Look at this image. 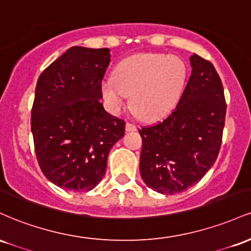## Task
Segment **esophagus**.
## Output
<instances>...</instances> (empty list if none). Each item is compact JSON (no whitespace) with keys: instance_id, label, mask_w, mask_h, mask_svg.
<instances>
[{"instance_id":"esophagus-1","label":"esophagus","mask_w":251,"mask_h":251,"mask_svg":"<svg viewBox=\"0 0 251 251\" xmlns=\"http://www.w3.org/2000/svg\"><path fill=\"white\" fill-rule=\"evenodd\" d=\"M126 131H128V132L137 131V126L132 123H126Z\"/></svg>"}]
</instances>
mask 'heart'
Listing matches in <instances>:
<instances>
[{
  "label": "heart",
  "instance_id": "obj_1",
  "mask_svg": "<svg viewBox=\"0 0 251 251\" xmlns=\"http://www.w3.org/2000/svg\"><path fill=\"white\" fill-rule=\"evenodd\" d=\"M186 80L185 63L178 56L142 53L118 65L113 79L102 85L108 107L120 111L131 96L132 111L140 119L157 120L174 109Z\"/></svg>",
  "mask_w": 251,
  "mask_h": 251
}]
</instances>
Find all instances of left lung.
Masks as SVG:
<instances>
[{"label": "left lung", "mask_w": 251, "mask_h": 251, "mask_svg": "<svg viewBox=\"0 0 251 251\" xmlns=\"http://www.w3.org/2000/svg\"><path fill=\"white\" fill-rule=\"evenodd\" d=\"M192 72L177 106L162 122L139 128L140 175L149 188L175 195L195 185L217 159L226 103L209 60L190 57Z\"/></svg>", "instance_id": "left-lung-1"}]
</instances>
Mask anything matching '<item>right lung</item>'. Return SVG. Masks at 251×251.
Segmentation results:
<instances>
[{
  "label": "right lung",
  "mask_w": 251,
  "mask_h": 251,
  "mask_svg": "<svg viewBox=\"0 0 251 251\" xmlns=\"http://www.w3.org/2000/svg\"><path fill=\"white\" fill-rule=\"evenodd\" d=\"M108 48L72 47L37 80L31 132L43 175L62 189L89 191L102 179L109 150L125 134V120L105 111L101 83Z\"/></svg>",
  "instance_id": "add662e5"
}]
</instances>
